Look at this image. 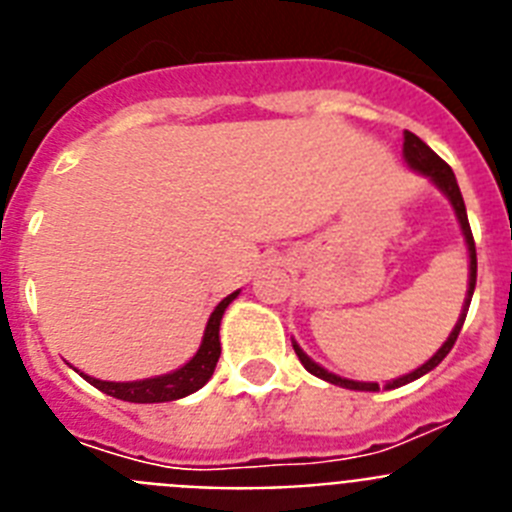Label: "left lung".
Returning a JSON list of instances; mask_svg holds the SVG:
<instances>
[{
	"label": "left lung",
	"mask_w": 512,
	"mask_h": 512,
	"mask_svg": "<svg viewBox=\"0 0 512 512\" xmlns=\"http://www.w3.org/2000/svg\"><path fill=\"white\" fill-rule=\"evenodd\" d=\"M402 156H405V161H408L410 169L420 171V174L428 176V179H431V182L436 184V187L441 189L443 194H446V197H449L451 207H454V212H456V220H459V225H461V233H464V241H467V248H469V289H467V297H464V307H461L459 320H456L454 330L449 333L446 343H443V346L438 348L436 354L425 361L423 366H418L415 372H410V374H405V377H397V379H392V382H387V390H395V387H402V384L415 382V379H420L423 374H428L431 369H436V366L441 364L443 359H446V354H449L451 348H454L456 338H459L461 325H464V320H467L469 302H472L474 284H477V248H474L472 228H469V220H467V207H464V197H461V192H459V184H456L454 171H451V166L446 164L441 156H436L431 148L425 146L418 135L410 133V130H405ZM292 346H295V354H297V359L302 361V366H305L310 374H315V377L325 379V382H330V384H338V387H346V390H361V392H377L379 390L377 382H354V379H343V377H338V374L328 372V369H323L320 364H315V361H312L310 356H307L295 341H292Z\"/></svg>",
	"instance_id": "obj_1"
}]
</instances>
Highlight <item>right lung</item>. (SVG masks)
I'll use <instances>...</instances> for the list:
<instances>
[{
  "label": "right lung",
  "mask_w": 512,
  "mask_h": 512,
  "mask_svg": "<svg viewBox=\"0 0 512 512\" xmlns=\"http://www.w3.org/2000/svg\"><path fill=\"white\" fill-rule=\"evenodd\" d=\"M238 297V292L225 297L220 305L212 310L210 320H207L205 336H202L200 348L197 354L187 361L184 366H179L176 372L161 374V377L151 379H140V382H104V379L87 377L84 372H76L87 379L92 387H97L104 395L117 397V400L125 402H171V400H182V397L192 395L200 387H205L210 382L212 372H215L217 359H220V320H223V312L230 302Z\"/></svg>",
  "instance_id": "obj_1"
}]
</instances>
